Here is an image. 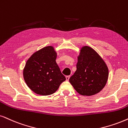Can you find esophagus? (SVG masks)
<instances>
[{"label":"esophagus","instance_id":"obj_1","mask_svg":"<svg viewBox=\"0 0 128 128\" xmlns=\"http://www.w3.org/2000/svg\"><path fill=\"white\" fill-rule=\"evenodd\" d=\"M70 76H67L66 77V80H69V78H70Z\"/></svg>","mask_w":128,"mask_h":128}]
</instances>
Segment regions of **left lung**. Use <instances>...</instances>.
<instances>
[{
    "label": "left lung",
    "mask_w": 128,
    "mask_h": 128,
    "mask_svg": "<svg viewBox=\"0 0 128 128\" xmlns=\"http://www.w3.org/2000/svg\"><path fill=\"white\" fill-rule=\"evenodd\" d=\"M76 67L69 82L79 94L92 96L103 89L109 72L104 61L94 50L87 46L82 48Z\"/></svg>",
    "instance_id": "left-lung-1"
}]
</instances>
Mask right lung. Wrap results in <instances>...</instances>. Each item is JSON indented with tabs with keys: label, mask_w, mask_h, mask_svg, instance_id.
<instances>
[{
	"label": "right lung",
	"mask_w": 128,
	"mask_h": 128,
	"mask_svg": "<svg viewBox=\"0 0 128 128\" xmlns=\"http://www.w3.org/2000/svg\"><path fill=\"white\" fill-rule=\"evenodd\" d=\"M56 58L54 49L48 46L35 52L27 61L24 78L34 93L42 96L52 94L66 80L56 64Z\"/></svg>",
	"instance_id": "right-lung-1"
}]
</instances>
